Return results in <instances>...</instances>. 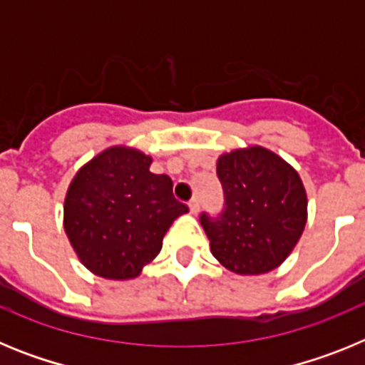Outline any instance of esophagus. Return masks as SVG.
I'll return each mask as SVG.
<instances>
[{
  "mask_svg": "<svg viewBox=\"0 0 365 365\" xmlns=\"http://www.w3.org/2000/svg\"><path fill=\"white\" fill-rule=\"evenodd\" d=\"M188 208H190V214L195 215L199 212V201L197 199H192V201L188 202Z\"/></svg>",
  "mask_w": 365,
  "mask_h": 365,
  "instance_id": "esophagus-1",
  "label": "esophagus"
}]
</instances>
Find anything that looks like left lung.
Returning a JSON list of instances; mask_svg holds the SVG:
<instances>
[{
	"label": "left lung",
	"instance_id": "left-lung-1",
	"mask_svg": "<svg viewBox=\"0 0 365 365\" xmlns=\"http://www.w3.org/2000/svg\"><path fill=\"white\" fill-rule=\"evenodd\" d=\"M217 175L225 212L217 219L201 215L214 257L240 276L278 269L307 222V192L299 173L272 150L252 144L219 155Z\"/></svg>",
	"mask_w": 365,
	"mask_h": 365
}]
</instances>
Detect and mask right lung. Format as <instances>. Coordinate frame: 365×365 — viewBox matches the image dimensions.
I'll use <instances>...</instances> for the list:
<instances>
[{"label":"right lung","instance_id":"1","mask_svg":"<svg viewBox=\"0 0 365 365\" xmlns=\"http://www.w3.org/2000/svg\"><path fill=\"white\" fill-rule=\"evenodd\" d=\"M151 155L117 144L87 160L63 201V230L89 272L128 282L159 256L163 237L188 206L168 175L150 172Z\"/></svg>","mask_w":365,"mask_h":365}]
</instances>
